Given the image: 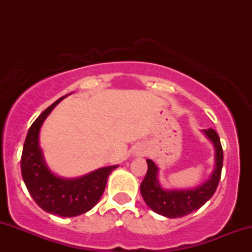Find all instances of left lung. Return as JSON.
Listing matches in <instances>:
<instances>
[{"mask_svg":"<svg viewBox=\"0 0 252 252\" xmlns=\"http://www.w3.org/2000/svg\"><path fill=\"white\" fill-rule=\"evenodd\" d=\"M216 148V167L209 181L194 189L163 190L158 182V167L152 160H147L148 170L141 182V194L144 201L154 212L167 217L179 218L199 210L215 194L222 168V148L220 138L216 130H204Z\"/></svg>","mask_w":252,"mask_h":252,"instance_id":"left-lung-1","label":"left lung"}]
</instances>
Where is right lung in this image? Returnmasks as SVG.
Wrapping results in <instances>:
<instances>
[{
  "label": "right lung",
  "mask_w": 252,
  "mask_h": 252,
  "mask_svg": "<svg viewBox=\"0 0 252 252\" xmlns=\"http://www.w3.org/2000/svg\"><path fill=\"white\" fill-rule=\"evenodd\" d=\"M63 98L48 106L28 130L21 156V173L32 198L43 211L60 217H76L97 204L110 173L117 166L104 167L73 180L58 178L48 170L39 147V132L45 118Z\"/></svg>",
  "instance_id": "1"
}]
</instances>
